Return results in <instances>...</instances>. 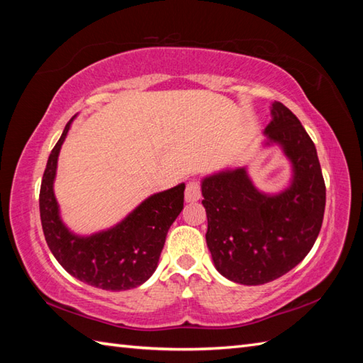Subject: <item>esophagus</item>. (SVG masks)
I'll use <instances>...</instances> for the list:
<instances>
[{
  "label": "esophagus",
  "mask_w": 363,
  "mask_h": 363,
  "mask_svg": "<svg viewBox=\"0 0 363 363\" xmlns=\"http://www.w3.org/2000/svg\"><path fill=\"white\" fill-rule=\"evenodd\" d=\"M199 198H201V182L198 179L189 181L186 187V201L194 203V201H198Z\"/></svg>",
  "instance_id": "esophagus-1"
}]
</instances>
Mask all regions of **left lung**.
I'll use <instances>...</instances> for the list:
<instances>
[{
	"label": "left lung",
	"mask_w": 363,
	"mask_h": 363,
	"mask_svg": "<svg viewBox=\"0 0 363 363\" xmlns=\"http://www.w3.org/2000/svg\"><path fill=\"white\" fill-rule=\"evenodd\" d=\"M272 117L265 134L291 160V186L265 195L237 168L206 177L201 187L215 268L243 285L272 282L295 268L312 250L325 215L326 186L312 138L282 103H273Z\"/></svg>",
	"instance_id": "obj_1"
}]
</instances>
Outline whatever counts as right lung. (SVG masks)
I'll return each mask as SVG.
<instances>
[{
  "instance_id": "right-lung-1",
  "label": "right lung",
  "mask_w": 363,
  "mask_h": 363,
  "mask_svg": "<svg viewBox=\"0 0 363 363\" xmlns=\"http://www.w3.org/2000/svg\"><path fill=\"white\" fill-rule=\"evenodd\" d=\"M74 118V117H73ZM73 118L54 146L42 177L40 220L52 256L76 279L103 290H129L143 284L157 268L169 226L184 207V189L179 184L160 191L129 213L120 225L90 237H78L59 217L52 182L57 157Z\"/></svg>"
}]
</instances>
